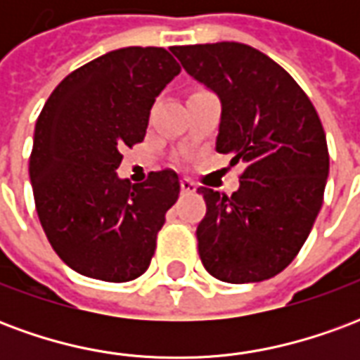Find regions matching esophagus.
Segmentation results:
<instances>
[{
	"instance_id": "1",
	"label": "esophagus",
	"mask_w": 360,
	"mask_h": 360,
	"mask_svg": "<svg viewBox=\"0 0 360 360\" xmlns=\"http://www.w3.org/2000/svg\"><path fill=\"white\" fill-rule=\"evenodd\" d=\"M181 191L183 193H195L196 185L191 179H181Z\"/></svg>"
}]
</instances>
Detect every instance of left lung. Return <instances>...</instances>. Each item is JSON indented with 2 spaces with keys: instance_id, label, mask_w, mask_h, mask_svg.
<instances>
[{
  "instance_id": "obj_1",
  "label": "left lung",
  "mask_w": 360,
  "mask_h": 360,
  "mask_svg": "<svg viewBox=\"0 0 360 360\" xmlns=\"http://www.w3.org/2000/svg\"><path fill=\"white\" fill-rule=\"evenodd\" d=\"M191 77L221 100L216 150L245 164L233 195L200 187L198 252L219 281L250 283L291 264L314 226L330 154L304 90L262 51L239 42L175 46Z\"/></svg>"
}]
</instances>
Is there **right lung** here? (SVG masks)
Masks as SVG:
<instances>
[{
  "label": "right lung",
  "instance_id": "right-lung-1",
  "mask_svg": "<svg viewBox=\"0 0 360 360\" xmlns=\"http://www.w3.org/2000/svg\"><path fill=\"white\" fill-rule=\"evenodd\" d=\"M179 71L164 48L110 51L67 75L38 115L28 162L38 219L58 257L86 278L123 283L148 270L179 177L162 169L131 185L115 172Z\"/></svg>",
  "mask_w": 360,
  "mask_h": 360
}]
</instances>
